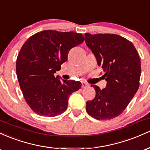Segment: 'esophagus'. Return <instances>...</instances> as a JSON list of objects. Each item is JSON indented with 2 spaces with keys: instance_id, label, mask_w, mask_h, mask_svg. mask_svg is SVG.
Returning a JSON list of instances; mask_svg holds the SVG:
<instances>
[{
  "instance_id": "34e87169",
  "label": "esophagus",
  "mask_w": 150,
  "mask_h": 150,
  "mask_svg": "<svg viewBox=\"0 0 150 150\" xmlns=\"http://www.w3.org/2000/svg\"><path fill=\"white\" fill-rule=\"evenodd\" d=\"M89 87V85L86 82H82V88H87V87Z\"/></svg>"
}]
</instances>
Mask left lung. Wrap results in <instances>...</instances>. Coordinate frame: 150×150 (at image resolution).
Instances as JSON below:
<instances>
[{"mask_svg":"<svg viewBox=\"0 0 150 150\" xmlns=\"http://www.w3.org/2000/svg\"><path fill=\"white\" fill-rule=\"evenodd\" d=\"M85 43L104 72L106 88L95 89L94 99L86 102V111L97 120H110L123 112L140 86L141 65L132 42L114 34L85 33Z\"/></svg>","mask_w":150,"mask_h":150,"instance_id":"left-lung-1","label":"left lung"}]
</instances>
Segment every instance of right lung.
Instances as JSON below:
<instances>
[{
    "label": "right lung",
    "mask_w": 150,
    "mask_h": 150,
    "mask_svg": "<svg viewBox=\"0 0 150 150\" xmlns=\"http://www.w3.org/2000/svg\"><path fill=\"white\" fill-rule=\"evenodd\" d=\"M85 37L74 32L44 30L25 42L18 53L16 73L24 98L39 116L53 117L66 111L68 97L81 88L80 82L60 80L54 73L68 59L72 48Z\"/></svg>",
    "instance_id": "obj_1"
}]
</instances>
